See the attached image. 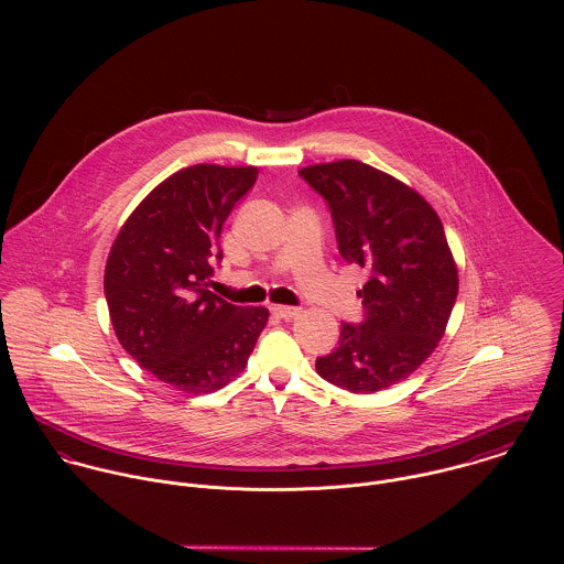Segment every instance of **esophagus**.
I'll return each mask as SVG.
<instances>
[{
  "instance_id": "34e87169",
  "label": "esophagus",
  "mask_w": 564,
  "mask_h": 564,
  "mask_svg": "<svg viewBox=\"0 0 564 564\" xmlns=\"http://www.w3.org/2000/svg\"><path fill=\"white\" fill-rule=\"evenodd\" d=\"M271 313H273L275 317H280V319H293V317H297L302 311L295 308V306H271Z\"/></svg>"
}]
</instances>
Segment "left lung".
I'll return each instance as SVG.
<instances>
[{"instance_id": "left-lung-1", "label": "left lung", "mask_w": 564, "mask_h": 564, "mask_svg": "<svg viewBox=\"0 0 564 564\" xmlns=\"http://www.w3.org/2000/svg\"><path fill=\"white\" fill-rule=\"evenodd\" d=\"M300 175L327 202L340 256L369 271L358 291L365 322L340 325L317 373L351 393L389 389L432 356L458 295L443 224L423 195L365 162L311 164Z\"/></svg>"}]
</instances>
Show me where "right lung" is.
<instances>
[{"label":"right lung","mask_w":564,"mask_h":564,"mask_svg":"<svg viewBox=\"0 0 564 564\" xmlns=\"http://www.w3.org/2000/svg\"><path fill=\"white\" fill-rule=\"evenodd\" d=\"M256 175V166L180 169L134 208L110 247L104 293L115 334L177 391L215 393L232 382L269 322L264 306H235L206 289L221 226Z\"/></svg>","instance_id":"obj_1"}]
</instances>
